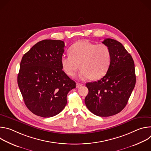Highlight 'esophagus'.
I'll return each mask as SVG.
<instances>
[{
	"label": "esophagus",
	"instance_id": "obj_1",
	"mask_svg": "<svg viewBox=\"0 0 151 151\" xmlns=\"http://www.w3.org/2000/svg\"><path fill=\"white\" fill-rule=\"evenodd\" d=\"M82 85H83V83L77 82V83H76V88H79V87H80L81 86H82Z\"/></svg>",
	"mask_w": 151,
	"mask_h": 151
}]
</instances>
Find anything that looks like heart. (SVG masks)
I'll list each match as a JSON object with an SVG mask.
<instances>
[{
	"instance_id": "heart-1",
	"label": "heart",
	"mask_w": 151,
	"mask_h": 151,
	"mask_svg": "<svg viewBox=\"0 0 151 151\" xmlns=\"http://www.w3.org/2000/svg\"><path fill=\"white\" fill-rule=\"evenodd\" d=\"M69 53L61 57L62 69L68 75L74 76L80 64L82 70L79 78L81 80L101 79L108 71L111 63V51L104 44L78 41L70 47Z\"/></svg>"
}]
</instances>
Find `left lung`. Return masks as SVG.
Here are the masks:
<instances>
[{
  "mask_svg": "<svg viewBox=\"0 0 151 151\" xmlns=\"http://www.w3.org/2000/svg\"><path fill=\"white\" fill-rule=\"evenodd\" d=\"M102 43L111 51V65L101 79L86 83L88 94L85 103L94 115L106 117L125 107L135 87L136 74L133 59L121 43L110 38Z\"/></svg>",
  "mask_w": 151,
  "mask_h": 151,
  "instance_id": "obj_1",
  "label": "left lung"
}]
</instances>
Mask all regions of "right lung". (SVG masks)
Masks as SVG:
<instances>
[{"label": "right lung", "instance_id": "add662e5", "mask_svg": "<svg viewBox=\"0 0 151 151\" xmlns=\"http://www.w3.org/2000/svg\"><path fill=\"white\" fill-rule=\"evenodd\" d=\"M60 40L40 41L27 52L20 63L18 85L27 108L44 118L60 113L67 95L76 83L63 70L60 63L64 51Z\"/></svg>", "mask_w": 151, "mask_h": 151}]
</instances>
